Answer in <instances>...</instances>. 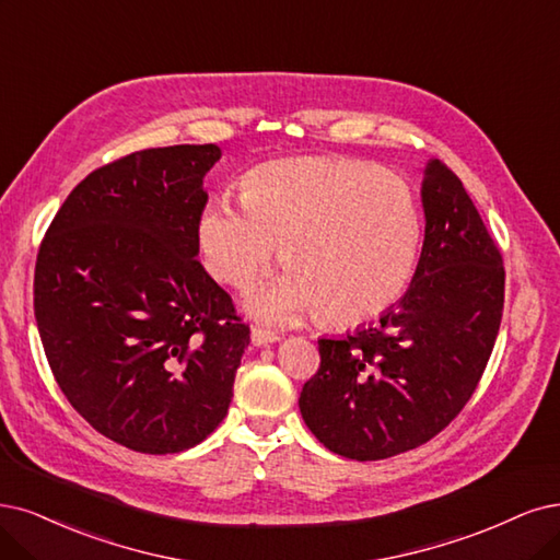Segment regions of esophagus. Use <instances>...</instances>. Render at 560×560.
<instances>
[{"mask_svg":"<svg viewBox=\"0 0 560 560\" xmlns=\"http://www.w3.org/2000/svg\"><path fill=\"white\" fill-rule=\"evenodd\" d=\"M281 337L277 332H269V329H262V327H254L252 329V343L254 346H269V343H277Z\"/></svg>","mask_w":560,"mask_h":560,"instance_id":"obj_1","label":"esophagus"}]
</instances>
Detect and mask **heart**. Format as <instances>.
I'll use <instances>...</instances> for the list:
<instances>
[{
	"instance_id": "b5f03b06",
	"label": "heart",
	"mask_w": 560,
	"mask_h": 560,
	"mask_svg": "<svg viewBox=\"0 0 560 560\" xmlns=\"http://www.w3.org/2000/svg\"><path fill=\"white\" fill-rule=\"evenodd\" d=\"M424 235L412 186L376 165L337 156L269 161L242 184V202L217 196L196 240L214 279L244 288L277 254L281 275L258 283L246 308L272 323L325 312L339 325L387 314L416 275Z\"/></svg>"
}]
</instances>
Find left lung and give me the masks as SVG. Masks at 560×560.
Wrapping results in <instances>:
<instances>
[{"instance_id": "8db88e82", "label": "left lung", "mask_w": 560, "mask_h": 560, "mask_svg": "<svg viewBox=\"0 0 560 560\" xmlns=\"http://www.w3.org/2000/svg\"><path fill=\"white\" fill-rule=\"evenodd\" d=\"M424 242L404 298L341 339H318L320 369L300 412L335 454L378 462L443 431L478 387L499 337L505 269L462 179L422 171Z\"/></svg>"}]
</instances>
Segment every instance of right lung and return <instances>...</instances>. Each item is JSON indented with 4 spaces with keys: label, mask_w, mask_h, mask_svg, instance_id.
I'll list each match as a JSON object with an SVG mask.
<instances>
[{
    "label": "right lung",
    "mask_w": 560,
    "mask_h": 560,
    "mask_svg": "<svg viewBox=\"0 0 560 560\" xmlns=\"http://www.w3.org/2000/svg\"><path fill=\"white\" fill-rule=\"evenodd\" d=\"M217 144L142 150L90 173L38 248L34 316L71 406L144 454L184 452L221 424L252 341L198 258Z\"/></svg>",
    "instance_id": "add662e5"
}]
</instances>
